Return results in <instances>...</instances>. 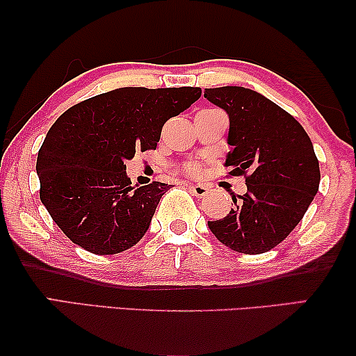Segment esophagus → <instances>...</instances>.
<instances>
[{
  "label": "esophagus",
  "mask_w": 356,
  "mask_h": 356,
  "mask_svg": "<svg viewBox=\"0 0 356 356\" xmlns=\"http://www.w3.org/2000/svg\"><path fill=\"white\" fill-rule=\"evenodd\" d=\"M189 189L196 197H204L209 191V188L204 186V184H189Z\"/></svg>",
  "instance_id": "1"
}]
</instances>
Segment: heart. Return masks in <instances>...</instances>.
Listing matches in <instances>:
<instances>
[{"label":"heart","instance_id":"b5f03b06","mask_svg":"<svg viewBox=\"0 0 356 356\" xmlns=\"http://www.w3.org/2000/svg\"><path fill=\"white\" fill-rule=\"evenodd\" d=\"M188 172L194 175V173H197V172H199V168L196 167V165H189V167H188Z\"/></svg>","mask_w":356,"mask_h":356}]
</instances>
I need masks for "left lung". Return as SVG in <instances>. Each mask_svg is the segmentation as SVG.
I'll use <instances>...</instances> for the list:
<instances>
[{"mask_svg": "<svg viewBox=\"0 0 356 356\" xmlns=\"http://www.w3.org/2000/svg\"><path fill=\"white\" fill-rule=\"evenodd\" d=\"M204 97L227 111L228 175H245L248 191L232 194L235 207L207 225L233 251L261 254L284 241L298 225L319 189L321 172L313 143L298 121L259 92L227 86Z\"/></svg>", "mask_w": 356, "mask_h": 356, "instance_id": "obj_1", "label": "left lung"}]
</instances>
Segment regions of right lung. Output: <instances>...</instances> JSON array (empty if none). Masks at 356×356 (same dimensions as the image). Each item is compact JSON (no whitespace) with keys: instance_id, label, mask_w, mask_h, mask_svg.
Returning <instances> with one entry per match:
<instances>
[{"instance_id":"right-lung-1","label":"right lung","mask_w":356,"mask_h":356,"mask_svg":"<svg viewBox=\"0 0 356 356\" xmlns=\"http://www.w3.org/2000/svg\"><path fill=\"white\" fill-rule=\"evenodd\" d=\"M199 87H121L71 106L37 157L40 201L63 233L94 254L129 250L149 230L172 184L131 186L126 160L157 147L163 124L189 108Z\"/></svg>"}]
</instances>
